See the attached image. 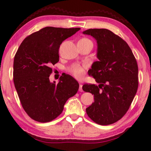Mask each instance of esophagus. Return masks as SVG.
Wrapping results in <instances>:
<instances>
[{"label":"esophagus","instance_id":"esophagus-1","mask_svg":"<svg viewBox=\"0 0 151 151\" xmlns=\"http://www.w3.org/2000/svg\"><path fill=\"white\" fill-rule=\"evenodd\" d=\"M78 91H80V92H82V91H83V85H79Z\"/></svg>","mask_w":151,"mask_h":151}]
</instances>
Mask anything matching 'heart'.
<instances>
[{
	"label": "heart",
	"mask_w": 151,
	"mask_h": 151,
	"mask_svg": "<svg viewBox=\"0 0 151 151\" xmlns=\"http://www.w3.org/2000/svg\"><path fill=\"white\" fill-rule=\"evenodd\" d=\"M81 40H88L87 39H83ZM70 73L72 75L75 76L76 78H81L83 77V75H85V69H84L83 67L79 66V65H75L73 66V68L70 69Z\"/></svg>",
	"instance_id": "b5f03b06"
}]
</instances>
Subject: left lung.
<instances>
[{
  "label": "left lung",
  "instance_id": "obj_1",
  "mask_svg": "<svg viewBox=\"0 0 151 151\" xmlns=\"http://www.w3.org/2000/svg\"><path fill=\"white\" fill-rule=\"evenodd\" d=\"M83 33L96 39L99 59L88 71L99 86H83L84 91L94 97L86 112L96 123L111 124L126 114L137 93L139 70L136 58L127 43L111 30L91 29Z\"/></svg>",
  "mask_w": 151,
  "mask_h": 151
}]
</instances>
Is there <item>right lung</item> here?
Returning a JSON list of instances; mask_svg holds the SVG:
<instances>
[{
  "instance_id": "1",
  "label": "right lung",
  "mask_w": 151,
  "mask_h": 151,
  "mask_svg": "<svg viewBox=\"0 0 151 151\" xmlns=\"http://www.w3.org/2000/svg\"><path fill=\"white\" fill-rule=\"evenodd\" d=\"M80 28L47 27L24 39L14 56L13 81L22 108L32 119L50 122L62 113L64 105L77 93L78 83L69 75L50 83V66L59 60L58 49L64 40Z\"/></svg>"
}]
</instances>
